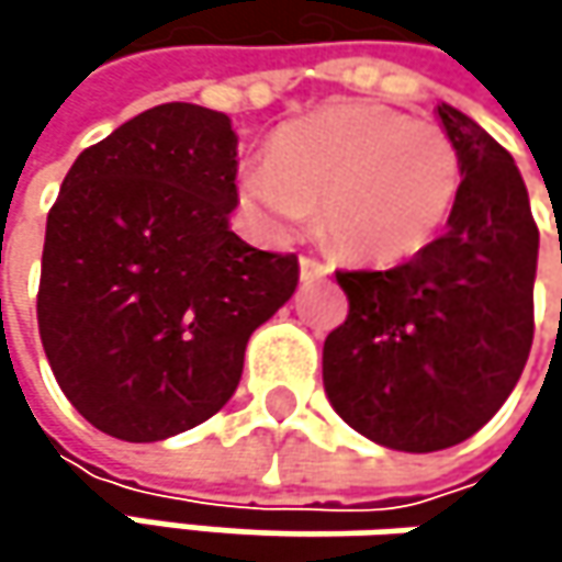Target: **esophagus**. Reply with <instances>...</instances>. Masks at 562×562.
I'll list each match as a JSON object with an SVG mask.
<instances>
[{
	"mask_svg": "<svg viewBox=\"0 0 562 562\" xmlns=\"http://www.w3.org/2000/svg\"><path fill=\"white\" fill-rule=\"evenodd\" d=\"M331 267L328 263H322V260H315V257H299V273H302V280H312V277H325Z\"/></svg>",
	"mask_w": 562,
	"mask_h": 562,
	"instance_id": "obj_1",
	"label": "esophagus"
}]
</instances>
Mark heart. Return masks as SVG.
Masks as SVG:
<instances>
[{
  "mask_svg": "<svg viewBox=\"0 0 562 562\" xmlns=\"http://www.w3.org/2000/svg\"><path fill=\"white\" fill-rule=\"evenodd\" d=\"M459 188L462 159L449 133L381 103H345L285 126L267 166L240 181L244 201L273 227L322 207L328 240L368 263L426 250Z\"/></svg>",
  "mask_w": 562,
  "mask_h": 562,
  "instance_id": "heart-1",
  "label": "heart"
}]
</instances>
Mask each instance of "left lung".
<instances>
[{
    "label": "left lung",
    "instance_id": "left-lung-1",
    "mask_svg": "<svg viewBox=\"0 0 562 562\" xmlns=\"http://www.w3.org/2000/svg\"><path fill=\"white\" fill-rule=\"evenodd\" d=\"M462 159L449 227L391 270H338L348 318L325 338L335 413L400 452L479 432L514 391L533 341L537 224L510 153L442 103Z\"/></svg>",
    "mask_w": 562,
    "mask_h": 562
}]
</instances>
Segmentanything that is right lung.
<instances>
[{
	"mask_svg": "<svg viewBox=\"0 0 562 562\" xmlns=\"http://www.w3.org/2000/svg\"><path fill=\"white\" fill-rule=\"evenodd\" d=\"M237 136L194 103L153 106L70 166L48 211L38 331L57 387L100 432L159 442L211 419L250 335L295 292V254L244 244Z\"/></svg>",
	"mask_w": 562,
	"mask_h": 562,
	"instance_id": "right-lung-1",
	"label": "right lung"
}]
</instances>
